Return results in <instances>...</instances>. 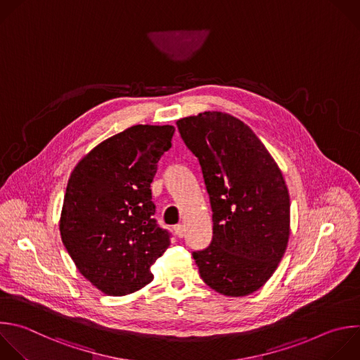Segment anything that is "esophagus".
<instances>
[{"label":"esophagus","mask_w":360,"mask_h":360,"mask_svg":"<svg viewBox=\"0 0 360 360\" xmlns=\"http://www.w3.org/2000/svg\"><path fill=\"white\" fill-rule=\"evenodd\" d=\"M174 231H175V234H176L179 238H182V237L185 236V229H184L182 224H176V226L174 227Z\"/></svg>","instance_id":"esophagus-1"}]
</instances>
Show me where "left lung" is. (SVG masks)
I'll return each mask as SVG.
<instances>
[{"label":"left lung","instance_id":"left-lung-1","mask_svg":"<svg viewBox=\"0 0 360 360\" xmlns=\"http://www.w3.org/2000/svg\"><path fill=\"white\" fill-rule=\"evenodd\" d=\"M198 158L213 236L192 252L202 280L227 297L257 291L277 269L290 236V195L280 168L236 117L206 111L176 122Z\"/></svg>","mask_w":360,"mask_h":360}]
</instances>
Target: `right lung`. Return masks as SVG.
Returning a JSON list of instances; mask_svg holds the SVG:
<instances>
[{
    "label": "right lung",
    "instance_id": "obj_1",
    "mask_svg": "<svg viewBox=\"0 0 360 360\" xmlns=\"http://www.w3.org/2000/svg\"><path fill=\"white\" fill-rule=\"evenodd\" d=\"M172 126H133L93 148L73 169L60 236L82 276L107 295H127L154 276L171 243L154 219L151 182L171 148Z\"/></svg>",
    "mask_w": 360,
    "mask_h": 360
}]
</instances>
